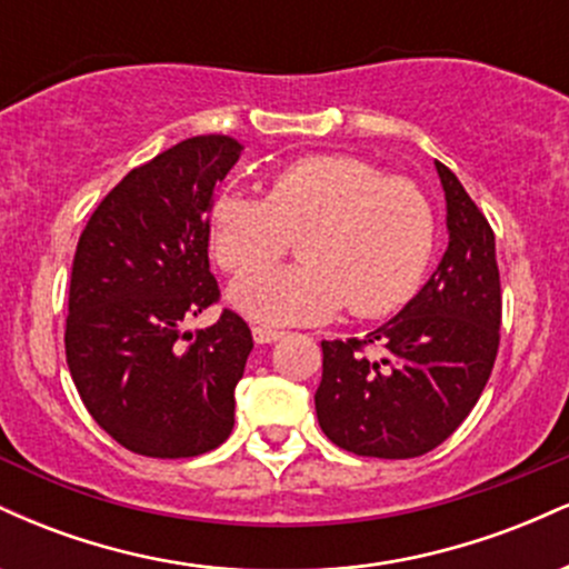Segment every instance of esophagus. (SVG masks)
<instances>
[{
  "label": "esophagus",
  "mask_w": 569,
  "mask_h": 569,
  "mask_svg": "<svg viewBox=\"0 0 569 569\" xmlns=\"http://www.w3.org/2000/svg\"><path fill=\"white\" fill-rule=\"evenodd\" d=\"M253 342L257 345H272V342H278L280 337H283V331H278V329H267V326H253Z\"/></svg>",
  "instance_id": "esophagus-1"
}]
</instances>
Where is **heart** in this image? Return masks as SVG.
<instances>
[{
  "label": "heart",
  "mask_w": 569,
  "mask_h": 569,
  "mask_svg": "<svg viewBox=\"0 0 569 569\" xmlns=\"http://www.w3.org/2000/svg\"><path fill=\"white\" fill-rule=\"evenodd\" d=\"M211 251L238 272L299 237V266H264L232 280L227 302L262 326L312 323L348 302L388 316L415 297L436 246V217L420 187L385 179L348 154H310L278 168L267 194L221 189L208 211Z\"/></svg>",
  "instance_id": "b5f03b06"
}]
</instances>
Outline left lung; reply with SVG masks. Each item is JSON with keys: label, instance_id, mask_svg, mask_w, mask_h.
I'll return each mask as SVG.
<instances>
[{"label": "left lung", "instance_id": "obj_1", "mask_svg": "<svg viewBox=\"0 0 569 569\" xmlns=\"http://www.w3.org/2000/svg\"><path fill=\"white\" fill-rule=\"evenodd\" d=\"M449 243L428 283L363 339L321 342V430L352 455L407 460L439 447L476 407L500 345L495 232L460 179L436 160ZM367 343L382 359L362 352Z\"/></svg>", "mask_w": 569, "mask_h": 569}]
</instances>
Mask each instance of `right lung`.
<instances>
[{"mask_svg": "<svg viewBox=\"0 0 569 569\" xmlns=\"http://www.w3.org/2000/svg\"><path fill=\"white\" fill-rule=\"evenodd\" d=\"M243 143L194 136L133 168L77 243L67 363L93 420L136 455L194 457L227 441L251 329L224 310L181 331L219 299L208 211Z\"/></svg>", "mask_w": 569, "mask_h": 569, "instance_id": "right-lung-1", "label": "right lung"}]
</instances>
